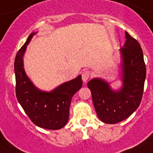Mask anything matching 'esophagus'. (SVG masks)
<instances>
[{
  "label": "esophagus",
  "instance_id": "esophagus-1",
  "mask_svg": "<svg viewBox=\"0 0 153 153\" xmlns=\"http://www.w3.org/2000/svg\"><path fill=\"white\" fill-rule=\"evenodd\" d=\"M90 76H91V74H90V72H89L88 71H83L82 73V81H83L84 82H87V80L89 79Z\"/></svg>",
  "mask_w": 153,
  "mask_h": 153
}]
</instances>
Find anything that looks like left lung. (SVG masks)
<instances>
[{
  "label": "left lung",
  "instance_id": "left-lung-1",
  "mask_svg": "<svg viewBox=\"0 0 153 153\" xmlns=\"http://www.w3.org/2000/svg\"><path fill=\"white\" fill-rule=\"evenodd\" d=\"M126 43L120 49L121 88L113 89L109 82L94 78L87 82L98 118L115 124L128 118L140 105L146 78L142 49L137 40L126 32Z\"/></svg>",
  "mask_w": 153,
  "mask_h": 153
}]
</instances>
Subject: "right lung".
<instances>
[{
  "label": "right lung",
  "instance_id": "right-lung-1",
  "mask_svg": "<svg viewBox=\"0 0 153 153\" xmlns=\"http://www.w3.org/2000/svg\"><path fill=\"white\" fill-rule=\"evenodd\" d=\"M35 34L36 32L29 35L27 41L16 55V94L20 105L35 125L40 128L56 130L67 123L71 98L81 89L82 80L79 74L51 91L37 88L26 74L23 59L27 46Z\"/></svg>",
  "mask_w": 153,
  "mask_h": 153
}]
</instances>
